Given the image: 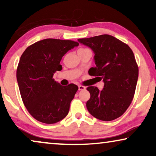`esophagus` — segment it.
Here are the masks:
<instances>
[{"instance_id": "esophagus-1", "label": "esophagus", "mask_w": 156, "mask_h": 156, "mask_svg": "<svg viewBox=\"0 0 156 156\" xmlns=\"http://www.w3.org/2000/svg\"><path fill=\"white\" fill-rule=\"evenodd\" d=\"M79 87V90H85L86 89V87H85L84 86H83V85H79L78 86Z\"/></svg>"}]
</instances>
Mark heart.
Here are the masks:
<instances>
[{
	"instance_id": "obj_1",
	"label": "heart",
	"mask_w": 156,
	"mask_h": 156,
	"mask_svg": "<svg viewBox=\"0 0 156 156\" xmlns=\"http://www.w3.org/2000/svg\"><path fill=\"white\" fill-rule=\"evenodd\" d=\"M87 50H89V49H88V48H81L77 50V52H84V51H87Z\"/></svg>"
}]
</instances>
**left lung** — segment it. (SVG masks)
<instances>
[{
    "mask_svg": "<svg viewBox=\"0 0 156 156\" xmlns=\"http://www.w3.org/2000/svg\"><path fill=\"white\" fill-rule=\"evenodd\" d=\"M78 41L94 52L95 67L91 76L103 80L104 89L88 87L90 99L87 108L99 120H114L124 114L133 99L138 77V67L129 46L109 35H101Z\"/></svg>",
    "mask_w": 156,
    "mask_h": 156,
    "instance_id": "left-lung-1",
    "label": "left lung"
}]
</instances>
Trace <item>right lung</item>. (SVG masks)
Listing matches in <instances>:
<instances>
[{"instance_id": "1", "label": "right lung", "mask_w": 156, "mask_h": 156, "mask_svg": "<svg viewBox=\"0 0 156 156\" xmlns=\"http://www.w3.org/2000/svg\"><path fill=\"white\" fill-rule=\"evenodd\" d=\"M77 42L44 39L29 47L21 55L16 76L23 104L30 114L44 123H55L65 118L78 90L74 84L62 86L53 75L62 69L59 65Z\"/></svg>"}]
</instances>
